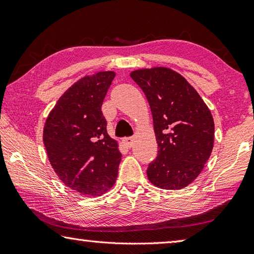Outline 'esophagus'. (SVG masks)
<instances>
[{
    "mask_svg": "<svg viewBox=\"0 0 254 254\" xmlns=\"http://www.w3.org/2000/svg\"><path fill=\"white\" fill-rule=\"evenodd\" d=\"M133 142H134V139L132 136H127L123 139V143L127 145V148H132L133 147Z\"/></svg>",
    "mask_w": 254,
    "mask_h": 254,
    "instance_id": "1",
    "label": "esophagus"
}]
</instances>
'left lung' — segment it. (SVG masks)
I'll return each mask as SVG.
<instances>
[{
	"instance_id": "obj_1",
	"label": "left lung",
	"mask_w": 254,
	"mask_h": 254,
	"mask_svg": "<svg viewBox=\"0 0 254 254\" xmlns=\"http://www.w3.org/2000/svg\"><path fill=\"white\" fill-rule=\"evenodd\" d=\"M131 77L147 96L158 143L148 179L161 189L185 188L198 177L212 153L210 111L196 89L169 68L134 70Z\"/></svg>"
}]
</instances>
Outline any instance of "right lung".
Segmentation results:
<instances>
[{
	"mask_svg": "<svg viewBox=\"0 0 254 254\" xmlns=\"http://www.w3.org/2000/svg\"><path fill=\"white\" fill-rule=\"evenodd\" d=\"M114 71L86 76L63 94L44 127V143L59 179L87 197L104 194L117 180L122 154L107 134L102 104Z\"/></svg>",
	"mask_w": 254,
	"mask_h": 254,
	"instance_id": "add662e5",
	"label": "right lung"
}]
</instances>
